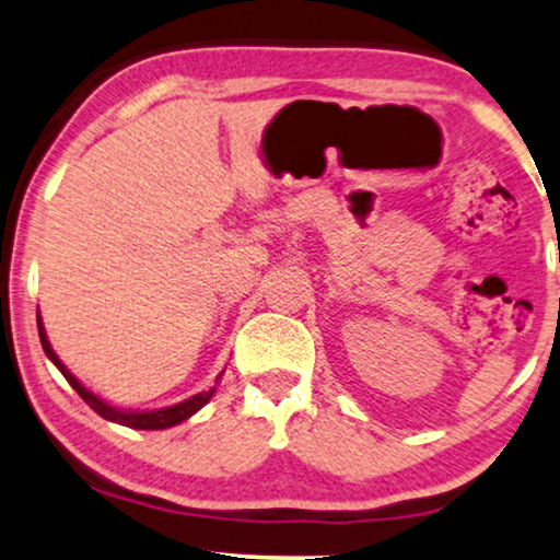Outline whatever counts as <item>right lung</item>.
<instances>
[{
  "mask_svg": "<svg viewBox=\"0 0 560 560\" xmlns=\"http://www.w3.org/2000/svg\"><path fill=\"white\" fill-rule=\"evenodd\" d=\"M37 330H39V340H43L47 359H50L55 366L60 369V374L68 378V384L75 388L80 396H83V401L95 411V415H101L103 419H108V421H116V424H124V427H131V429H168L174 424H182V421L189 419L191 415H197V411L205 407V404L212 399V394H214V388H212V392H201V394L191 396V399H186L182 404H174V407L156 409V411H120L116 407H110V404H105L103 399H98V396H95L93 392H88V388L80 384V381L72 376L68 369H65V363L58 359V353L52 351L50 340H47V336H45V328H43V320H39V315H37Z\"/></svg>",
  "mask_w": 560,
  "mask_h": 560,
  "instance_id": "right-lung-1",
  "label": "right lung"
}]
</instances>
